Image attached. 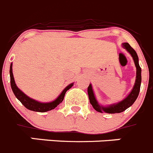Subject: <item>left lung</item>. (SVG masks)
Here are the masks:
<instances>
[{"label": "left lung", "instance_id": "1", "mask_svg": "<svg viewBox=\"0 0 153 153\" xmlns=\"http://www.w3.org/2000/svg\"><path fill=\"white\" fill-rule=\"evenodd\" d=\"M122 47L124 49H126L128 51L131 55L132 56L133 59H134V64H135L136 68H137V76H136V81L135 84H134L133 89L131 92L128 94V96L123 99L122 101L117 102L116 104H112L108 106H102L99 104V102L96 100L95 95H94L93 90H92V85L89 84V87H88L87 92L88 96H89V102L92 105L93 108L97 111L103 113V112H106L108 114H115V113H120L125 111L126 109L128 108L129 107H131L136 99H137L140 92V85H141V68L139 65V58L137 56V52L134 51V49L131 47L130 45L127 42L123 43Z\"/></svg>", "mask_w": 153, "mask_h": 153}]
</instances>
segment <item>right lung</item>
<instances>
[{"mask_svg": "<svg viewBox=\"0 0 153 153\" xmlns=\"http://www.w3.org/2000/svg\"><path fill=\"white\" fill-rule=\"evenodd\" d=\"M10 76L11 89H12L13 92L14 93L16 99H17L26 108L29 109V110L33 111L46 112L55 108L57 107L60 103H61L62 101L64 100L66 92L74 86V83H71L70 85H68V86L62 91V92L60 94V96H58L55 100L53 101V102L43 103V102H38V101H36L35 99L29 98V96H27L26 94L23 93V92L16 86V83H15L14 78H13V75L12 63H11L10 67Z\"/></svg>", "mask_w": 153, "mask_h": 153, "instance_id": "add662e5", "label": "right lung"}]
</instances>
